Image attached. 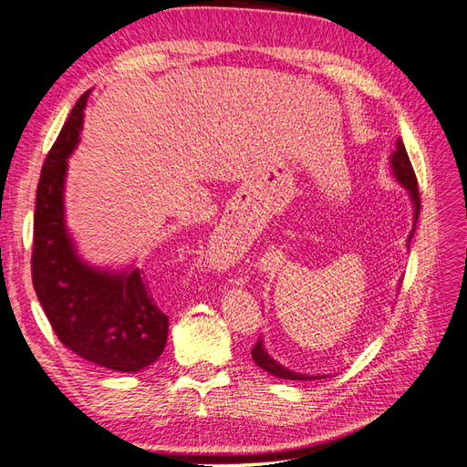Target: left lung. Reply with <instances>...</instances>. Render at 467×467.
<instances>
[{
    "instance_id": "left-lung-1",
    "label": "left lung",
    "mask_w": 467,
    "mask_h": 467,
    "mask_svg": "<svg viewBox=\"0 0 467 467\" xmlns=\"http://www.w3.org/2000/svg\"><path fill=\"white\" fill-rule=\"evenodd\" d=\"M389 165H391V171H393V177L400 181V185L405 187L409 191V196H411V202H413V218H415V223H417V218H419V212H420V199H419V187H417V177H415V171H413V165L411 161H409V155H407V150L403 146L401 140H398V144H395V151L391 153L389 158ZM415 223H413V232H415ZM413 232L409 234V239L413 237ZM251 357L253 360H255V364L259 366V368L266 370L268 374H273L276 378H285V379H321L325 376H307V374H300V372H292L288 370L286 366L278 364L271 355H268L265 345H263V338H259V341L255 343V347H253L251 350Z\"/></svg>"
}]
</instances>
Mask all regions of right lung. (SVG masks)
Returning <instances> with one entry per match:
<instances>
[{"label": "right lung", "mask_w": 467, "mask_h": 467, "mask_svg": "<svg viewBox=\"0 0 467 467\" xmlns=\"http://www.w3.org/2000/svg\"><path fill=\"white\" fill-rule=\"evenodd\" d=\"M86 91L42 165L35 206L33 286L56 337L78 357L115 372H140L161 357L169 319L144 271L115 273L83 261L64 220L67 158L79 142Z\"/></svg>", "instance_id": "1"}]
</instances>
